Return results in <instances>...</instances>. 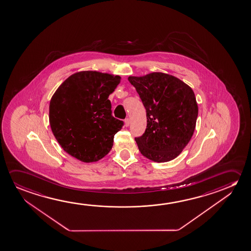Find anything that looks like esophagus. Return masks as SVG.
Returning <instances> with one entry per match:
<instances>
[{
    "label": "esophagus",
    "instance_id": "obj_1",
    "mask_svg": "<svg viewBox=\"0 0 251 251\" xmlns=\"http://www.w3.org/2000/svg\"><path fill=\"white\" fill-rule=\"evenodd\" d=\"M124 124H125V126L126 127H128L129 126V124H130V121L128 118H126V119L124 120Z\"/></svg>",
    "mask_w": 251,
    "mask_h": 251
}]
</instances>
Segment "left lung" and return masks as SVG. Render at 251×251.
Masks as SVG:
<instances>
[{"mask_svg": "<svg viewBox=\"0 0 251 251\" xmlns=\"http://www.w3.org/2000/svg\"><path fill=\"white\" fill-rule=\"evenodd\" d=\"M127 80L146 108V130L135 139L141 154L156 162L177 157L196 128L198 106L193 89L162 72L128 76Z\"/></svg>", "mask_w": 251, "mask_h": 251, "instance_id": "obj_1", "label": "left lung"}]
</instances>
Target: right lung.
I'll use <instances>...</instances> for the list:
<instances>
[{"mask_svg":"<svg viewBox=\"0 0 251 251\" xmlns=\"http://www.w3.org/2000/svg\"><path fill=\"white\" fill-rule=\"evenodd\" d=\"M119 75L86 70L71 75L50 102V124L63 151L81 162H94L111 151L123 121L111 115L109 95Z\"/></svg>","mask_w":251,"mask_h":251,"instance_id":"right-lung-1","label":"right lung"}]
</instances>
